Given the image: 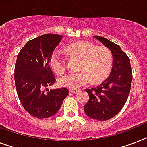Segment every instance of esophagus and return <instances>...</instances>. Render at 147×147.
<instances>
[{
	"instance_id": "esophagus-1",
	"label": "esophagus",
	"mask_w": 147,
	"mask_h": 147,
	"mask_svg": "<svg viewBox=\"0 0 147 147\" xmlns=\"http://www.w3.org/2000/svg\"><path fill=\"white\" fill-rule=\"evenodd\" d=\"M69 91L71 93H72V94H76V93H78L79 90H77V89H69Z\"/></svg>"
}]
</instances>
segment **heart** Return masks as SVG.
<instances>
[{"label":"heart","instance_id":"b5f03b06","mask_svg":"<svg viewBox=\"0 0 147 147\" xmlns=\"http://www.w3.org/2000/svg\"><path fill=\"white\" fill-rule=\"evenodd\" d=\"M65 51L72 57H78L81 61L78 72L66 74L59 79L62 87L76 89L93 82L100 83L108 77L113 65L110 51L104 46H96L86 40H79L65 47ZM50 65L55 72L63 74L66 69L65 58L55 51L50 57Z\"/></svg>","mask_w":147,"mask_h":147}]
</instances>
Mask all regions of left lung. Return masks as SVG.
I'll return each mask as SVG.
<instances>
[{"label": "left lung", "mask_w": 147, "mask_h": 147, "mask_svg": "<svg viewBox=\"0 0 147 147\" xmlns=\"http://www.w3.org/2000/svg\"><path fill=\"white\" fill-rule=\"evenodd\" d=\"M94 37L112 52L113 69L100 85L86 89L90 99L84 111L91 119L106 121L116 115L127 101L131 86L132 69L129 58L119 45L102 37Z\"/></svg>", "instance_id": "obj_1"}]
</instances>
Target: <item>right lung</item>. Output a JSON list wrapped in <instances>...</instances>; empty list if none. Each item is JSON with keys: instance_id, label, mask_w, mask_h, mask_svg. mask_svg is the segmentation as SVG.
Here are the masks:
<instances>
[{"instance_id": "add662e5", "label": "right lung", "mask_w": 147, "mask_h": 147, "mask_svg": "<svg viewBox=\"0 0 147 147\" xmlns=\"http://www.w3.org/2000/svg\"><path fill=\"white\" fill-rule=\"evenodd\" d=\"M62 38L59 34H43L28 41L17 56L14 79L18 97L26 112L38 119L56 114L69 93L65 88L47 94L44 90L56 82L49 61Z\"/></svg>"}]
</instances>
